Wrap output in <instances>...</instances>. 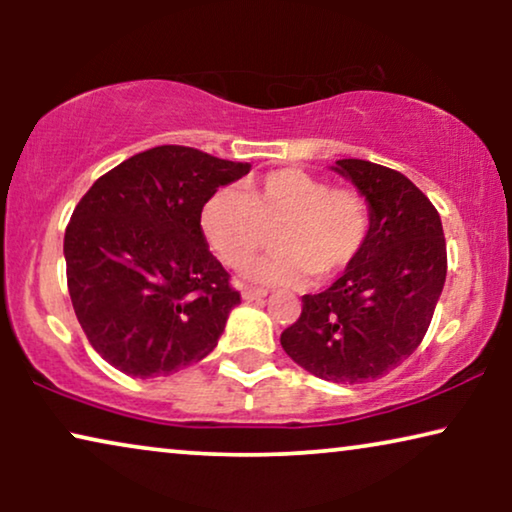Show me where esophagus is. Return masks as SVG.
Returning a JSON list of instances; mask_svg holds the SVG:
<instances>
[{
  "instance_id": "1",
  "label": "esophagus",
  "mask_w": 512,
  "mask_h": 512,
  "mask_svg": "<svg viewBox=\"0 0 512 512\" xmlns=\"http://www.w3.org/2000/svg\"><path fill=\"white\" fill-rule=\"evenodd\" d=\"M242 298L244 300H261V298H265V291L263 289H254V286H244Z\"/></svg>"
}]
</instances>
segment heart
<instances>
[{"mask_svg":"<svg viewBox=\"0 0 512 512\" xmlns=\"http://www.w3.org/2000/svg\"><path fill=\"white\" fill-rule=\"evenodd\" d=\"M200 226L228 268H244L277 233L279 254L249 270L268 284L319 282L345 272L366 247L373 214L366 195L331 186L298 167H282L242 188H221L205 202Z\"/></svg>","mask_w":512,"mask_h":512,"instance_id":"heart-1","label":"heart"}]
</instances>
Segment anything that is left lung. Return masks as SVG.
<instances>
[{
  "label": "left lung",
  "instance_id": "1",
  "mask_svg": "<svg viewBox=\"0 0 512 512\" xmlns=\"http://www.w3.org/2000/svg\"><path fill=\"white\" fill-rule=\"evenodd\" d=\"M366 195L373 226L359 258L282 333L284 352L328 382L359 384L387 375L424 340L447 275L438 209L391 167L335 163Z\"/></svg>",
  "mask_w": 512,
  "mask_h": 512
}]
</instances>
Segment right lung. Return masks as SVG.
I'll return each instance as SVG.
<instances>
[{"instance_id": "obj_1", "label": "right lung", "mask_w": 512, "mask_h": 512, "mask_svg": "<svg viewBox=\"0 0 512 512\" xmlns=\"http://www.w3.org/2000/svg\"><path fill=\"white\" fill-rule=\"evenodd\" d=\"M251 170L165 144L102 174L65 230L67 289L104 361L130 377L198 363L219 342L240 291L207 249L205 202Z\"/></svg>"}]
</instances>
